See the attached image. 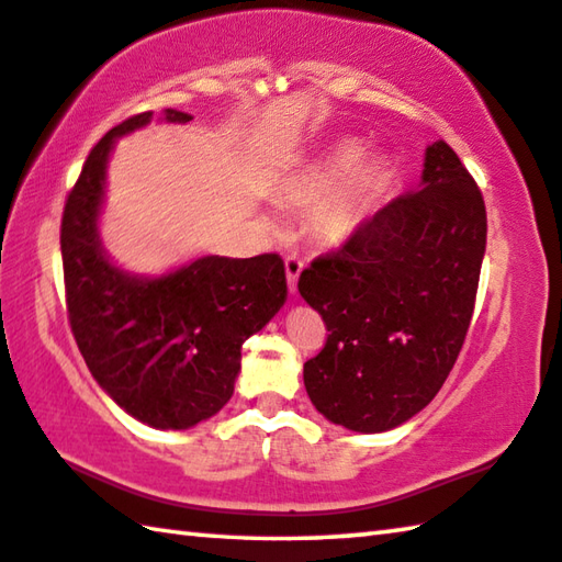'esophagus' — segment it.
Instances as JSON below:
<instances>
[{"label": "esophagus", "mask_w": 562, "mask_h": 562, "mask_svg": "<svg viewBox=\"0 0 562 562\" xmlns=\"http://www.w3.org/2000/svg\"><path fill=\"white\" fill-rule=\"evenodd\" d=\"M302 268H304V262H302V258H297V255H288V258H284V274H288L290 292H297V280H300Z\"/></svg>", "instance_id": "1"}]
</instances>
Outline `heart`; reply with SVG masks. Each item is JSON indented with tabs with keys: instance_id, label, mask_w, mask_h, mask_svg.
<instances>
[{
	"instance_id": "obj_1",
	"label": "heart",
	"mask_w": 562,
	"mask_h": 562,
	"mask_svg": "<svg viewBox=\"0 0 562 562\" xmlns=\"http://www.w3.org/2000/svg\"><path fill=\"white\" fill-rule=\"evenodd\" d=\"M361 164H364V146L359 140H341L284 183V203L292 207L317 205L310 217V231L317 240H347L364 221L367 195L376 170L359 171Z\"/></svg>"
}]
</instances>
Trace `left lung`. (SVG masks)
Returning a JSON list of instances; mask_svg holds the SVG:
<instances>
[{"label": "left lung", "mask_w": 562, "mask_h": 562, "mask_svg": "<svg viewBox=\"0 0 562 562\" xmlns=\"http://www.w3.org/2000/svg\"><path fill=\"white\" fill-rule=\"evenodd\" d=\"M486 252V203L443 140L418 188L361 221L300 274L327 327L304 361L319 414L351 431L394 429L431 402L459 359Z\"/></svg>", "instance_id": "1"}]
</instances>
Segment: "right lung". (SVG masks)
<instances>
[{"mask_svg":"<svg viewBox=\"0 0 562 562\" xmlns=\"http://www.w3.org/2000/svg\"><path fill=\"white\" fill-rule=\"evenodd\" d=\"M136 113L113 126L83 164L61 215V262L71 335L113 402L156 429H190L231 402L243 341L288 297L278 252L201 258L166 278L113 268L99 243V205L113 140L146 126ZM168 121H190L166 111Z\"/></svg>","mask_w":562,"mask_h":562,"instance_id":"obj_1","label":"right lung"}]
</instances>
